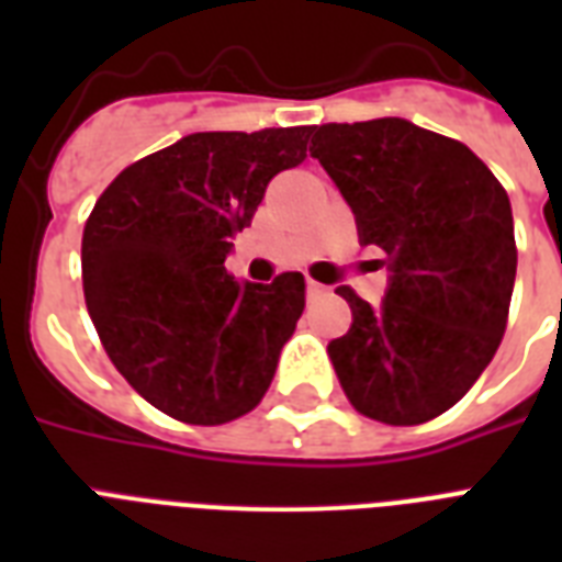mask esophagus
<instances>
[{
    "label": "esophagus",
    "instance_id": "34e87169",
    "mask_svg": "<svg viewBox=\"0 0 562 562\" xmlns=\"http://www.w3.org/2000/svg\"><path fill=\"white\" fill-rule=\"evenodd\" d=\"M306 294L308 297H321V294H326V285H321L315 280H306Z\"/></svg>",
    "mask_w": 562,
    "mask_h": 562
}]
</instances>
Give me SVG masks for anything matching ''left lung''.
<instances>
[{"mask_svg": "<svg viewBox=\"0 0 562 562\" xmlns=\"http://www.w3.org/2000/svg\"><path fill=\"white\" fill-rule=\"evenodd\" d=\"M312 157L387 254L382 306L347 285L350 333L329 359L352 408L417 426L470 391L496 356L516 280L514 212L493 171L458 139L408 119L312 131Z\"/></svg>", "mask_w": 562, "mask_h": 562, "instance_id": "1", "label": "left lung"}]
</instances>
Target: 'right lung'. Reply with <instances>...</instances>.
<instances>
[{
	"label": "right lung",
	"instance_id": "right-lung-1",
	"mask_svg": "<svg viewBox=\"0 0 562 562\" xmlns=\"http://www.w3.org/2000/svg\"><path fill=\"white\" fill-rule=\"evenodd\" d=\"M312 127L206 131L119 175L81 241L83 297L110 361L154 408L192 426L254 411L303 306V273L271 285L224 268L273 175L306 160Z\"/></svg>",
	"mask_w": 562,
	"mask_h": 562
}]
</instances>
